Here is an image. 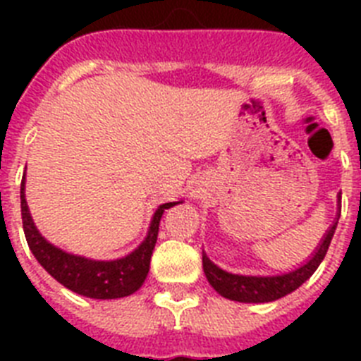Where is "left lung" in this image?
Here are the masks:
<instances>
[{"mask_svg": "<svg viewBox=\"0 0 361 361\" xmlns=\"http://www.w3.org/2000/svg\"><path fill=\"white\" fill-rule=\"evenodd\" d=\"M336 224L338 220L331 226V229L324 237L322 244L317 247V253L312 255L311 260L296 271H291V273H286V275L280 276L231 275V273H226L220 267H216L206 255H202V267L204 273H206V279L219 295H222L224 298L235 300V302L260 304V302H273V300L282 298V296L298 289L317 271V267L320 266L325 253L329 250Z\"/></svg>", "mask_w": 361, "mask_h": 361, "instance_id": "8db88e82", "label": "left lung"}]
</instances>
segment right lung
<instances>
[{"mask_svg": "<svg viewBox=\"0 0 361 361\" xmlns=\"http://www.w3.org/2000/svg\"><path fill=\"white\" fill-rule=\"evenodd\" d=\"M175 204L178 202H168L159 206L153 215L152 224H149L148 237L128 257L110 260V262L88 260L85 257H75V255L57 250L56 245L49 244L41 237L32 222L27 200H25V175L21 180V219H23V231L28 247L37 262L49 271L57 282L63 283L70 291L88 296V298H123L141 288L148 275L149 260H152L153 247L157 242L159 222H161L162 213Z\"/></svg>", "mask_w": 361, "mask_h": 361, "instance_id": "right-lung-1", "label": "right lung"}]
</instances>
